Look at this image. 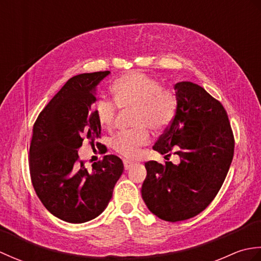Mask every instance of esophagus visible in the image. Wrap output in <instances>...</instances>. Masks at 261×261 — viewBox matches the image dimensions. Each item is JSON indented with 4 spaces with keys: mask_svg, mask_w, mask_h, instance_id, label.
Masks as SVG:
<instances>
[{
    "mask_svg": "<svg viewBox=\"0 0 261 261\" xmlns=\"http://www.w3.org/2000/svg\"><path fill=\"white\" fill-rule=\"evenodd\" d=\"M123 165H124V169L125 170H129L132 166H134V163H131V162H127V160H123Z\"/></svg>",
    "mask_w": 261,
    "mask_h": 261,
    "instance_id": "34e87169",
    "label": "esophagus"
}]
</instances>
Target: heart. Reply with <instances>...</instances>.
Wrapping results in <instances>:
<instances>
[{"mask_svg": "<svg viewBox=\"0 0 261 261\" xmlns=\"http://www.w3.org/2000/svg\"><path fill=\"white\" fill-rule=\"evenodd\" d=\"M114 101L120 109H135V131L119 134L114 137L112 147L126 159H135L140 154L141 148L150 141V135L144 127L154 132L167 127L176 114L177 101L168 91L163 90L160 83L140 71H131L119 77L112 85ZM94 114L103 129L112 127L115 105L109 99H98L93 107Z\"/></svg>", "mask_w": 261, "mask_h": 261, "instance_id": "b5f03b06", "label": "heart"}]
</instances>
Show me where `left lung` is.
<instances>
[{"instance_id":"left-lung-1","label":"left lung","mask_w":261,"mask_h":261,"mask_svg":"<svg viewBox=\"0 0 261 261\" xmlns=\"http://www.w3.org/2000/svg\"><path fill=\"white\" fill-rule=\"evenodd\" d=\"M174 88L176 114L153 150L165 158L174 150L180 162L146 163L141 187L149 211L168 222L191 219L208 206L223 184L234 151L222 104L192 82H179Z\"/></svg>"}]
</instances>
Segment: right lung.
<instances>
[{
  "label": "right lung",
  "instance_id": "add662e5",
  "mask_svg": "<svg viewBox=\"0 0 261 261\" xmlns=\"http://www.w3.org/2000/svg\"><path fill=\"white\" fill-rule=\"evenodd\" d=\"M110 74L105 70L71 77L33 125L29 153L33 188L49 212L69 223L97 218L123 173V163L114 154L87 169L77 152L85 138L93 142L101 135L92 104L97 85Z\"/></svg>",
  "mask_w": 261,
  "mask_h": 261
}]
</instances>
